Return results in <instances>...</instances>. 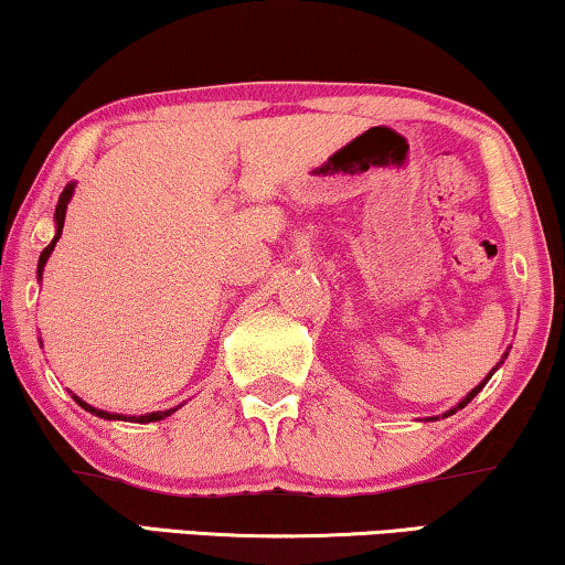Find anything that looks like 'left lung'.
<instances>
[{
  "instance_id": "1",
  "label": "left lung",
  "mask_w": 565,
  "mask_h": 565,
  "mask_svg": "<svg viewBox=\"0 0 565 565\" xmlns=\"http://www.w3.org/2000/svg\"><path fill=\"white\" fill-rule=\"evenodd\" d=\"M489 379H491V373H489V376H487V381H489ZM487 381H483V384H487ZM483 384H479V386H476V388H473V392H471V394H466V399H463V402H460V404H458V407H456V409H463V407H466V404H468V402H471V399H473V396H476V394H479V392H481V388H483ZM456 409H450V412H445V417H448V415H452V412H456Z\"/></svg>"
}]
</instances>
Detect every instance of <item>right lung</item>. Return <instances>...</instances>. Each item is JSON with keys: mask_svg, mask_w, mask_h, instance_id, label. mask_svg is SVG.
I'll use <instances>...</instances> for the list:
<instances>
[{"mask_svg": "<svg viewBox=\"0 0 565 565\" xmlns=\"http://www.w3.org/2000/svg\"><path fill=\"white\" fill-rule=\"evenodd\" d=\"M71 194H74V184H68L66 189H63V194L58 196V206H55V237H53L51 243L45 245L43 253H41V260H38V276H43L45 260H47V256H51V253H53L55 243H58V237H61V233H63V220H66V206H68V202H71ZM74 399H76L78 407H84L86 412H92V415H97V417H105V419H130V423H140V425L158 423V419L169 417V415H173V412H177V409H166V412H150V415H140V417H122V415H109V412L94 409L92 404H86L84 399H78V396H74Z\"/></svg>", "mask_w": 565, "mask_h": 565, "instance_id": "add662e5", "label": "right lung"}]
</instances>
